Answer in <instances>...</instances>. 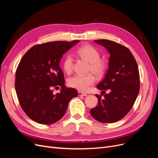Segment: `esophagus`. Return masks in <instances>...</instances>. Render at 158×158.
<instances>
[{"label": "esophagus", "mask_w": 158, "mask_h": 158, "mask_svg": "<svg viewBox=\"0 0 158 158\" xmlns=\"http://www.w3.org/2000/svg\"><path fill=\"white\" fill-rule=\"evenodd\" d=\"M78 95H79V96H86L87 94H85V93H82L81 92H78Z\"/></svg>", "instance_id": "esophagus-1"}]
</instances>
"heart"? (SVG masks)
Returning <instances> with one entry per match:
<instances>
[{
	"label": "heart",
	"instance_id": "heart-1",
	"mask_svg": "<svg viewBox=\"0 0 158 158\" xmlns=\"http://www.w3.org/2000/svg\"><path fill=\"white\" fill-rule=\"evenodd\" d=\"M77 54L81 58L89 63V71L92 72L98 77H102L106 70L107 65L100 59L99 51L89 45H83L76 50ZM73 57L71 55L64 56L63 60V69L66 74H70L73 70ZM95 78L93 73L88 74H76L68 80L69 86L78 89L80 92H87L95 83Z\"/></svg>",
	"mask_w": 158,
	"mask_h": 158
}]
</instances>
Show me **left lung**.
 I'll list each match as a JSON object with an SVG mask.
<instances>
[{
	"mask_svg": "<svg viewBox=\"0 0 158 158\" xmlns=\"http://www.w3.org/2000/svg\"><path fill=\"white\" fill-rule=\"evenodd\" d=\"M106 47L110 54L109 69L97 88L106 93L95 95L98 106L90 110L95 120L113 123L121 120L130 111L140 90V75L135 57L127 47L107 40H94Z\"/></svg>",
	"mask_w": 158,
	"mask_h": 158,
	"instance_id": "left-lung-1",
	"label": "left lung"
}]
</instances>
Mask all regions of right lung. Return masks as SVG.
Listing matches in <instances>:
<instances>
[{
	"label": "right lung",
	"mask_w": 158,
	"mask_h": 158,
	"mask_svg": "<svg viewBox=\"0 0 158 158\" xmlns=\"http://www.w3.org/2000/svg\"><path fill=\"white\" fill-rule=\"evenodd\" d=\"M79 40L52 41L33 46L23 56L16 71L15 88L19 103L35 122L51 125L64 116L77 90L66 88L59 66L63 54ZM61 92L52 94L53 88Z\"/></svg>",
	"instance_id": "add662e5"
}]
</instances>
